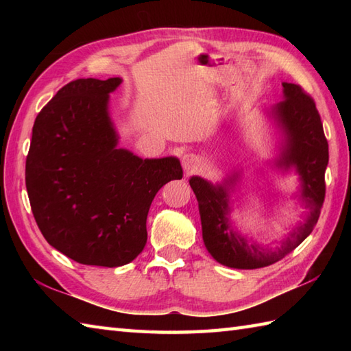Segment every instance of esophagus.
Instances as JSON below:
<instances>
[{"label":"esophagus","instance_id":"obj_1","mask_svg":"<svg viewBox=\"0 0 351 351\" xmlns=\"http://www.w3.org/2000/svg\"><path fill=\"white\" fill-rule=\"evenodd\" d=\"M182 167L187 173H193V171L199 169V158L193 154H185L182 156Z\"/></svg>","mask_w":351,"mask_h":351}]
</instances>
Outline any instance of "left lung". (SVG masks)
<instances>
[{
  "label": "left lung",
  "instance_id": "left-lung-1",
  "mask_svg": "<svg viewBox=\"0 0 351 351\" xmlns=\"http://www.w3.org/2000/svg\"><path fill=\"white\" fill-rule=\"evenodd\" d=\"M283 99L271 108L264 110L279 141L276 155L268 161L280 171H294L299 187L294 199L306 208L300 221L278 247H263L237 229L230 220L232 200L238 191L243 171L234 170L221 182L213 184L200 176L190 178L199 204L202 238L208 253L219 264L240 270H253L278 263L293 252L317 225L324 202V173L329 162V145L324 137L323 123L311 96L300 86L282 83Z\"/></svg>",
  "mask_w": 351,
  "mask_h": 351
}]
</instances>
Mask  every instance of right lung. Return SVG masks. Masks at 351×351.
I'll return each mask as SVG.
<instances>
[{"label":"right lung","instance_id":"1","mask_svg":"<svg viewBox=\"0 0 351 351\" xmlns=\"http://www.w3.org/2000/svg\"><path fill=\"white\" fill-rule=\"evenodd\" d=\"M122 78L75 80L37 114L25 162L29 205L52 247L84 265L121 267L147 241L146 219L176 156L140 158L119 147L110 93Z\"/></svg>","mask_w":351,"mask_h":351}]
</instances>
